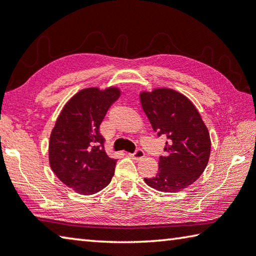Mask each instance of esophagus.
Masks as SVG:
<instances>
[{
	"instance_id": "esophagus-1",
	"label": "esophagus",
	"mask_w": 256,
	"mask_h": 256,
	"mask_svg": "<svg viewBox=\"0 0 256 256\" xmlns=\"http://www.w3.org/2000/svg\"><path fill=\"white\" fill-rule=\"evenodd\" d=\"M130 157L133 158V160H141V158L144 157V152L142 149H136L133 154H130Z\"/></svg>"
}]
</instances>
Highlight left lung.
<instances>
[{
	"instance_id": "obj_1",
	"label": "left lung",
	"mask_w": 256,
	"mask_h": 256,
	"mask_svg": "<svg viewBox=\"0 0 256 256\" xmlns=\"http://www.w3.org/2000/svg\"><path fill=\"white\" fill-rule=\"evenodd\" d=\"M140 101L157 136H166L158 173L144 182L163 192H180L194 184L208 163V130L192 101L171 88L142 92Z\"/></svg>"
}]
</instances>
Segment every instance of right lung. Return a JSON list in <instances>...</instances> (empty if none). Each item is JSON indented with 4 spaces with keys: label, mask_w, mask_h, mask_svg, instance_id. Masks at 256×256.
<instances>
[{
    "label": "right lung",
    "mask_w": 256,
    "mask_h": 256,
    "mask_svg": "<svg viewBox=\"0 0 256 256\" xmlns=\"http://www.w3.org/2000/svg\"><path fill=\"white\" fill-rule=\"evenodd\" d=\"M116 88H84L64 104L52 130L48 160L59 180L82 194L110 184L116 160L104 152L99 128L108 109L120 98Z\"/></svg>",
    "instance_id": "1"
}]
</instances>
